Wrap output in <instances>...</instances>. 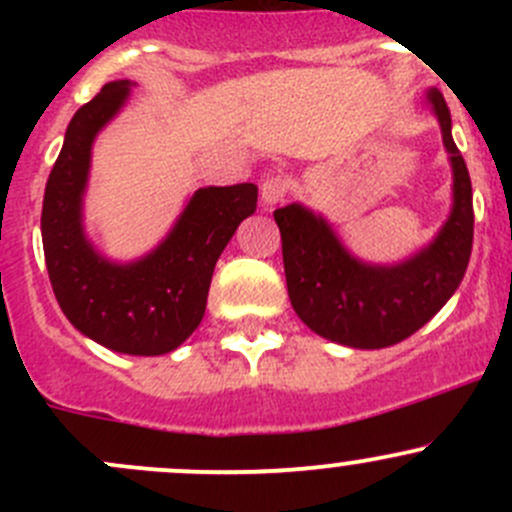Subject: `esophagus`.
Wrapping results in <instances>:
<instances>
[{"label":"esophagus","instance_id":"esophagus-1","mask_svg":"<svg viewBox=\"0 0 512 512\" xmlns=\"http://www.w3.org/2000/svg\"><path fill=\"white\" fill-rule=\"evenodd\" d=\"M287 195V180L285 178H267L265 183L260 185V200L267 210H272L275 205H280Z\"/></svg>","mask_w":512,"mask_h":512}]
</instances>
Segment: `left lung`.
Returning <instances> with one entry per match:
<instances>
[{
  "label": "left lung",
  "mask_w": 512,
  "mask_h": 512,
  "mask_svg": "<svg viewBox=\"0 0 512 512\" xmlns=\"http://www.w3.org/2000/svg\"><path fill=\"white\" fill-rule=\"evenodd\" d=\"M426 101L451 163V213L428 245L394 265H371L344 247L332 223L302 203L275 210L289 302L319 337L352 349H384L418 332L453 297L473 247V190L451 136V111L438 89Z\"/></svg>",
  "instance_id": "left-lung-1"
}]
</instances>
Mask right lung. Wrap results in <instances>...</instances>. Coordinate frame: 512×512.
Returning a JSON list of instances; mask_svg holds the SVG:
<instances>
[{
	"mask_svg": "<svg viewBox=\"0 0 512 512\" xmlns=\"http://www.w3.org/2000/svg\"><path fill=\"white\" fill-rule=\"evenodd\" d=\"M131 89V81H111L71 118L46 180L41 240L56 302L84 337L118 354L160 356L203 322L215 262L255 213L257 185L198 188L151 252L128 262L103 255L84 225L91 151Z\"/></svg>",
	"mask_w": 512,
	"mask_h": 512,
	"instance_id": "1",
	"label": "right lung"
}]
</instances>
